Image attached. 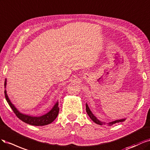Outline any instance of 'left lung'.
<instances>
[{
    "label": "left lung",
    "mask_w": 150,
    "mask_h": 150,
    "mask_svg": "<svg viewBox=\"0 0 150 150\" xmlns=\"http://www.w3.org/2000/svg\"><path fill=\"white\" fill-rule=\"evenodd\" d=\"M86 113H87V114L88 115V116L90 117V118H91V120H92L93 122H95V123L98 124V125H103L107 124V125H108V126H112V125H113V124L124 122V121H125V120H126V118L117 120L113 121V122H109V123H105V122H101V121H100V120H99L97 118H96V117H95V116L92 113V112H91V111L90 110V108H89V107H88V105L87 103H86Z\"/></svg>",
    "instance_id": "obj_1"
}]
</instances>
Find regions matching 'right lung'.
<instances>
[{
    "mask_svg": "<svg viewBox=\"0 0 150 150\" xmlns=\"http://www.w3.org/2000/svg\"><path fill=\"white\" fill-rule=\"evenodd\" d=\"M6 85H7V79H6V80H5V83H4L5 88H6ZM4 93H5V97H6L7 103H8L11 108L12 109L14 113H15L17 117L19 119L21 120L22 122H25L27 124L33 125V126H44V125H49L54 122L57 117L58 115H59V102H58V100L57 101V102L55 103L54 107H52V108L49 111V112L47 113L45 115L40 116V117H33V116L23 114L19 112V111L17 110V108L13 105V104L11 102L10 99H9V98L8 97V95L7 94V91L6 89H5Z\"/></svg>",
    "mask_w": 150,
    "mask_h": 150,
    "instance_id": "add662e5",
    "label": "right lung"
}]
</instances>
